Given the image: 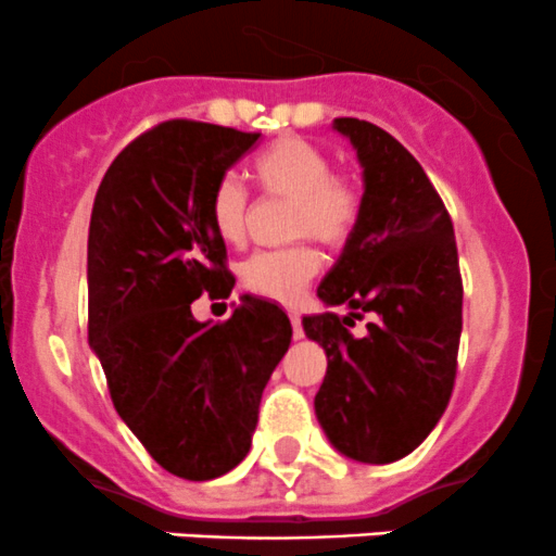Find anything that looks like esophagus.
<instances>
[{
  "instance_id": "34e87169",
  "label": "esophagus",
  "mask_w": 556,
  "mask_h": 556,
  "mask_svg": "<svg viewBox=\"0 0 556 556\" xmlns=\"http://www.w3.org/2000/svg\"><path fill=\"white\" fill-rule=\"evenodd\" d=\"M290 323H293V336L295 339H301V336H304V328H301V314L290 312Z\"/></svg>"
}]
</instances>
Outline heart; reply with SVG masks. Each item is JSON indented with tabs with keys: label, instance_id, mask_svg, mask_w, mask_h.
<instances>
[{
	"label": "heart",
	"instance_id": "heart-1",
	"mask_svg": "<svg viewBox=\"0 0 556 556\" xmlns=\"http://www.w3.org/2000/svg\"><path fill=\"white\" fill-rule=\"evenodd\" d=\"M252 179L266 195L290 199L288 233L344 247L363 220V188L352 174L330 169V155L301 137H282L252 159ZM217 237L239 244L247 233V193L233 177L220 179L210 199ZM319 252L309 242L261 250L242 263L247 290L274 301H293L317 274Z\"/></svg>",
	"mask_w": 556,
	"mask_h": 556
}]
</instances>
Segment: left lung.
Instances as JSON below:
<instances>
[{
  "instance_id": "left-lung-1",
  "label": "left lung",
  "mask_w": 556,
  "mask_h": 556,
  "mask_svg": "<svg viewBox=\"0 0 556 556\" xmlns=\"http://www.w3.org/2000/svg\"><path fill=\"white\" fill-rule=\"evenodd\" d=\"M363 166V220L319 282L346 317H304L328 357L314 412L330 444L357 463H395L439 425L457 377L463 277L452 217L422 166L384 128L336 117ZM372 314L357 340L349 328Z\"/></svg>"
}]
</instances>
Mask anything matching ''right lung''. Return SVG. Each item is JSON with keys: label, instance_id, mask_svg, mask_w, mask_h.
Here are the masks:
<instances>
[{"label": "right lung", "instance_id": "obj_1", "mask_svg": "<svg viewBox=\"0 0 556 556\" xmlns=\"http://www.w3.org/2000/svg\"><path fill=\"white\" fill-rule=\"evenodd\" d=\"M261 134L166 121L121 150L88 228V344L115 412L150 457L210 481L247 457L263 387L290 346L288 314L242 295L226 323H199L201 293L237 279L210 223V199Z\"/></svg>", "mask_w": 556, "mask_h": 556}]
</instances>
